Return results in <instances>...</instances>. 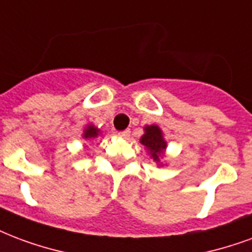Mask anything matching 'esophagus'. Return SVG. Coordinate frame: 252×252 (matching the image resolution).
I'll return each instance as SVG.
<instances>
[{"instance_id": "34e87169", "label": "esophagus", "mask_w": 252, "mask_h": 252, "mask_svg": "<svg viewBox=\"0 0 252 252\" xmlns=\"http://www.w3.org/2000/svg\"><path fill=\"white\" fill-rule=\"evenodd\" d=\"M119 135H120V137H123V139H126V137H129V135H131V131H129V129H126V131L120 132Z\"/></svg>"}]
</instances>
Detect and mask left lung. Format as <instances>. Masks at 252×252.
Wrapping results in <instances>:
<instances>
[{"instance_id": "obj_1", "label": "left lung", "mask_w": 252, "mask_h": 252, "mask_svg": "<svg viewBox=\"0 0 252 252\" xmlns=\"http://www.w3.org/2000/svg\"><path fill=\"white\" fill-rule=\"evenodd\" d=\"M141 144L145 145L147 150L151 151V155H152L155 161H160V155L163 154L165 147H167L163 136H161L160 128L156 126H145V133L141 137Z\"/></svg>"}]
</instances>
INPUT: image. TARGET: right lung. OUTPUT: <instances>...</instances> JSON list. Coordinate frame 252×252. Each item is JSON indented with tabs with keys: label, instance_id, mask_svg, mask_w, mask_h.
I'll use <instances>...</instances> for the list:
<instances>
[{
	"label": "right lung",
	"instance_id": "add662e5",
	"mask_svg": "<svg viewBox=\"0 0 252 252\" xmlns=\"http://www.w3.org/2000/svg\"><path fill=\"white\" fill-rule=\"evenodd\" d=\"M98 135V129L97 128H94V126H89L85 132H84V137L85 139H93V137H96Z\"/></svg>",
	"mask_w": 252,
	"mask_h": 252
}]
</instances>
